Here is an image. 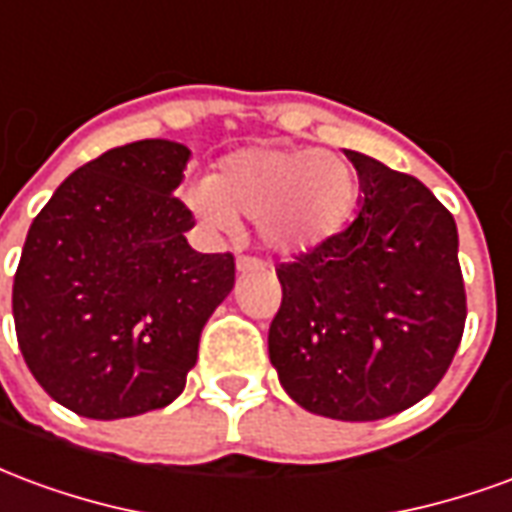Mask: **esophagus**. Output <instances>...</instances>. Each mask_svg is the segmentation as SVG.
<instances>
[{
    "label": "esophagus",
    "instance_id": "1",
    "mask_svg": "<svg viewBox=\"0 0 512 512\" xmlns=\"http://www.w3.org/2000/svg\"><path fill=\"white\" fill-rule=\"evenodd\" d=\"M235 266H238V271H252V268H263V266H266V263H263L260 257L238 255V260H235Z\"/></svg>",
    "mask_w": 512,
    "mask_h": 512
}]
</instances>
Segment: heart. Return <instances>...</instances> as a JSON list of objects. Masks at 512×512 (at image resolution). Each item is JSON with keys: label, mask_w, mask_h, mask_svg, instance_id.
I'll return each instance as SVG.
<instances>
[{"label": "heart", "mask_w": 512, "mask_h": 512, "mask_svg": "<svg viewBox=\"0 0 512 512\" xmlns=\"http://www.w3.org/2000/svg\"><path fill=\"white\" fill-rule=\"evenodd\" d=\"M356 197L351 161L315 147H244L224 156L211 180L189 189L191 208L211 227L233 230L235 216L252 219L263 244L285 255L337 233Z\"/></svg>", "instance_id": "heart-1"}]
</instances>
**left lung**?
<instances>
[{"mask_svg": "<svg viewBox=\"0 0 512 512\" xmlns=\"http://www.w3.org/2000/svg\"><path fill=\"white\" fill-rule=\"evenodd\" d=\"M362 208L340 233L279 263L268 329L279 384L345 422L392 417L439 384L458 351L466 290L452 213L406 172L348 150Z\"/></svg>", "mask_w": 512, "mask_h": 512, "instance_id": "8db88e82", "label": "left lung"}]
</instances>
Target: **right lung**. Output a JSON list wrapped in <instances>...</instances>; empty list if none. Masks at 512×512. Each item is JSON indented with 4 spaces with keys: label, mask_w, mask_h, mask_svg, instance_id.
I'll return each mask as SVG.
<instances>
[{
    "label": "right lung",
    "mask_w": 512,
    "mask_h": 512,
    "mask_svg": "<svg viewBox=\"0 0 512 512\" xmlns=\"http://www.w3.org/2000/svg\"><path fill=\"white\" fill-rule=\"evenodd\" d=\"M189 158L167 139L112 147L65 178L29 227L13 279L18 348L79 417L172 403L233 290V255H200L183 235L194 216L175 191Z\"/></svg>",
    "instance_id": "add662e5"
}]
</instances>
